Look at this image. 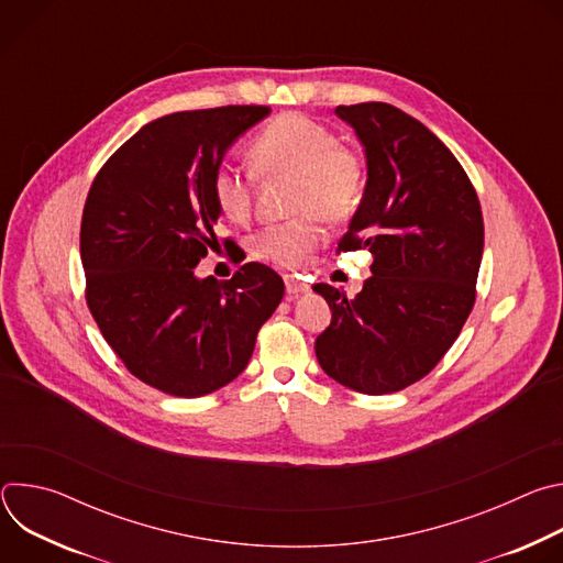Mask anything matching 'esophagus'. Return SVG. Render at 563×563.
Here are the masks:
<instances>
[{
	"label": "esophagus",
	"mask_w": 563,
	"mask_h": 563,
	"mask_svg": "<svg viewBox=\"0 0 563 563\" xmlns=\"http://www.w3.org/2000/svg\"><path fill=\"white\" fill-rule=\"evenodd\" d=\"M285 287H287V294H289V296H298V294H302V291L309 289V285L302 283V280L296 278V276H285Z\"/></svg>",
	"instance_id": "esophagus-1"
}]
</instances>
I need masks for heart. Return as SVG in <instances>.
Returning a JSON list of instances; mask_svg holds the SVG:
<instances>
[{
  "instance_id": "heart-1",
  "label": "heart",
  "mask_w": 563,
  "mask_h": 563,
  "mask_svg": "<svg viewBox=\"0 0 563 563\" xmlns=\"http://www.w3.org/2000/svg\"><path fill=\"white\" fill-rule=\"evenodd\" d=\"M250 163L261 178H296L291 209L302 218L272 224L254 240L258 258L296 267L323 243L317 216L336 224L358 209L367 174L363 157L341 144L332 129L302 113H280L269 120L250 142ZM211 198L218 211L235 222L250 218L254 207L252 174L233 165H218L211 174Z\"/></svg>"
}]
</instances>
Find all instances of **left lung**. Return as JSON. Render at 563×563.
I'll return each instance as SVG.
<instances>
[{
    "label": "left lung",
    "mask_w": 563,
    "mask_h": 563,
    "mask_svg": "<svg viewBox=\"0 0 563 563\" xmlns=\"http://www.w3.org/2000/svg\"><path fill=\"white\" fill-rule=\"evenodd\" d=\"M365 146L367 187L336 254L367 250L361 294L318 283L332 309L316 339L328 376L363 394L406 389L434 369L474 307L484 216L452 151L385 102L336 107Z\"/></svg>",
    "instance_id": "1"
}]
</instances>
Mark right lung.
<instances>
[{
  "label": "right lung",
  "mask_w": 563,
  "mask_h": 563,
  "mask_svg": "<svg viewBox=\"0 0 563 563\" xmlns=\"http://www.w3.org/2000/svg\"><path fill=\"white\" fill-rule=\"evenodd\" d=\"M267 113L247 104L157 118L89 189L79 229L87 305L124 367L165 394L196 398L231 383L283 300V278L261 263L229 280L194 274L218 243L211 174Z\"/></svg>",
  "instance_id": "add662e5"
}]
</instances>
